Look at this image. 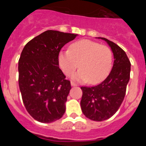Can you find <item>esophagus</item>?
Here are the masks:
<instances>
[{"instance_id":"obj_1","label":"esophagus","mask_w":146,"mask_h":146,"mask_svg":"<svg viewBox=\"0 0 146 146\" xmlns=\"http://www.w3.org/2000/svg\"><path fill=\"white\" fill-rule=\"evenodd\" d=\"M71 86H72V87H74V86H77V85L76 84V83H74V82H71Z\"/></svg>"}]
</instances>
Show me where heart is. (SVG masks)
Instances as JSON below:
<instances>
[{
  "instance_id": "b5f03b06",
  "label": "heart",
  "mask_w": 146,
  "mask_h": 146,
  "mask_svg": "<svg viewBox=\"0 0 146 146\" xmlns=\"http://www.w3.org/2000/svg\"><path fill=\"white\" fill-rule=\"evenodd\" d=\"M58 64L64 74L69 76L80 68L72 78L88 80L95 84L105 78L112 66L113 53L106 45L91 40H80L72 44L69 50H61L58 56Z\"/></svg>"
}]
</instances>
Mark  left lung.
<instances>
[{
	"label": "left lung",
	"mask_w": 146,
	"mask_h": 146,
	"mask_svg": "<svg viewBox=\"0 0 146 146\" xmlns=\"http://www.w3.org/2000/svg\"><path fill=\"white\" fill-rule=\"evenodd\" d=\"M108 43L113 53L112 70L106 79L94 87H81L80 106L89 119L102 121L116 113L124 99L126 86L130 78L131 64L121 47L105 38L98 37Z\"/></svg>",
	"instance_id": "8db88e82"
}]
</instances>
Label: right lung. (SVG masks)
Instances as JSON below:
<instances>
[{"instance_id":"1","label":"right lung","mask_w":146,"mask_h":146,"mask_svg":"<svg viewBox=\"0 0 146 146\" xmlns=\"http://www.w3.org/2000/svg\"><path fill=\"white\" fill-rule=\"evenodd\" d=\"M78 36L49 30L25 44L19 63V87L27 111L41 123L60 119L71 84L59 68L61 48Z\"/></svg>"}]
</instances>
